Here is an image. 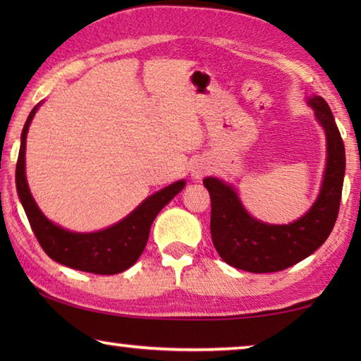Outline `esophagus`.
Wrapping results in <instances>:
<instances>
[{"label": "esophagus", "mask_w": 361, "mask_h": 361, "mask_svg": "<svg viewBox=\"0 0 361 361\" xmlns=\"http://www.w3.org/2000/svg\"><path fill=\"white\" fill-rule=\"evenodd\" d=\"M207 173H209V166H207L205 162L200 161V162H195L194 164V167L191 170V176H192L195 181L202 180Z\"/></svg>", "instance_id": "34e87169"}]
</instances>
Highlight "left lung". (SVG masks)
<instances>
[{
  "label": "left lung",
  "instance_id": "obj_1",
  "mask_svg": "<svg viewBox=\"0 0 361 361\" xmlns=\"http://www.w3.org/2000/svg\"><path fill=\"white\" fill-rule=\"evenodd\" d=\"M307 103L325 130L326 167L317 200L301 218L288 224L259 221L228 183L213 176L204 180L212 199L213 245L232 267L255 274L283 271L312 255L331 234L345 173L344 142L328 103L319 95L309 97Z\"/></svg>",
  "mask_w": 361,
  "mask_h": 361
}]
</instances>
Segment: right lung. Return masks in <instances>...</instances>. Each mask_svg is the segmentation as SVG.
<instances>
[{
  "label": "right lung",
  "mask_w": 361,
  "mask_h": 361,
  "mask_svg": "<svg viewBox=\"0 0 361 361\" xmlns=\"http://www.w3.org/2000/svg\"><path fill=\"white\" fill-rule=\"evenodd\" d=\"M41 105V103H39ZM36 105L23 126L20 137V151L16 167L17 194L27 213L30 226L38 239L41 248L49 258L82 272L111 276L129 269L142 256L149 237L151 224L157 213L185 188L186 181L180 180L145 199L130 215L119 223L97 232H73L54 224L44 216L30 192L25 176V146L28 127L32 124Z\"/></svg>",
  "instance_id": "add662e5"
}]
</instances>
